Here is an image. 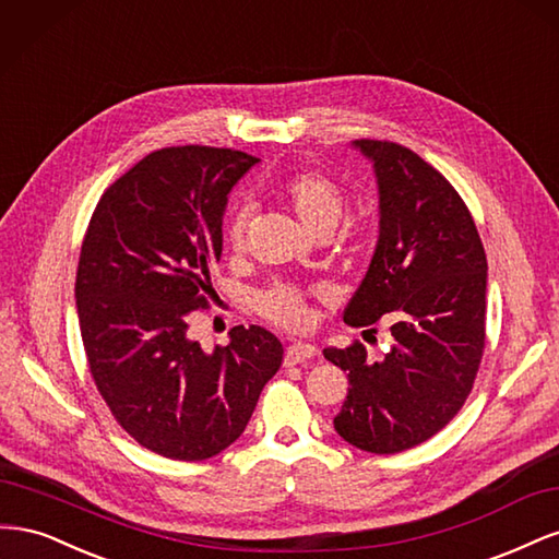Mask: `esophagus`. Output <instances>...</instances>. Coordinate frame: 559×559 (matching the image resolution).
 I'll list each match as a JSON object with an SVG mask.
<instances>
[{"label": "esophagus", "instance_id": "esophagus-1", "mask_svg": "<svg viewBox=\"0 0 559 559\" xmlns=\"http://www.w3.org/2000/svg\"><path fill=\"white\" fill-rule=\"evenodd\" d=\"M317 357V347L308 345V343H294L286 347L284 354V366H298V364H306L310 359Z\"/></svg>", "mask_w": 559, "mask_h": 559}]
</instances>
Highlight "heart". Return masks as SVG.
Masks as SVG:
<instances>
[{
    "mask_svg": "<svg viewBox=\"0 0 559 559\" xmlns=\"http://www.w3.org/2000/svg\"><path fill=\"white\" fill-rule=\"evenodd\" d=\"M277 195L286 207L294 212L298 224L314 238L329 235L345 212V195L341 186L324 175L317 173H298L284 179L277 186ZM249 228V210L235 207L226 222V242L233 251H240L247 240ZM257 310L277 326L284 329H306L310 321V308L300 289L294 284L277 282L267 286L257 296Z\"/></svg>",
    "mask_w": 559,
    "mask_h": 559,
    "instance_id": "obj_1",
    "label": "heart"
}]
</instances>
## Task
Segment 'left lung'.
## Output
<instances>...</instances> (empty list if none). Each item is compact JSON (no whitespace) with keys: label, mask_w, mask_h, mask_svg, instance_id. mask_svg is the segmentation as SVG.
Masks as SVG:
<instances>
[{"label":"left lung","mask_w":559,"mask_h":559,"mask_svg":"<svg viewBox=\"0 0 559 559\" xmlns=\"http://www.w3.org/2000/svg\"><path fill=\"white\" fill-rule=\"evenodd\" d=\"M373 163L380 238L345 324L392 321L380 361L366 347H326L349 380L333 427L354 448L394 454L425 443L460 413L485 349L487 259L452 183L396 142L357 140Z\"/></svg>","instance_id":"left-lung-1"}]
</instances>
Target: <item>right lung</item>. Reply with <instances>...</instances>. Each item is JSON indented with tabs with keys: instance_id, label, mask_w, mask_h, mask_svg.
Returning a JSON list of instances; mask_svg holds the SVG:
<instances>
[{
	"instance_id": "1",
	"label": "right lung",
	"mask_w": 559,
	"mask_h": 559,
	"mask_svg": "<svg viewBox=\"0 0 559 559\" xmlns=\"http://www.w3.org/2000/svg\"><path fill=\"white\" fill-rule=\"evenodd\" d=\"M257 163L198 144L154 151L103 193L81 245L74 296L97 392L167 460H210L238 441L282 366V343L261 326H233L214 352L189 337L222 259L228 193Z\"/></svg>"
}]
</instances>
